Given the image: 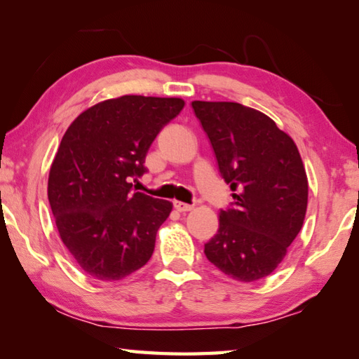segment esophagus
<instances>
[{
	"label": "esophagus",
	"instance_id": "obj_1",
	"mask_svg": "<svg viewBox=\"0 0 359 359\" xmlns=\"http://www.w3.org/2000/svg\"><path fill=\"white\" fill-rule=\"evenodd\" d=\"M174 208L177 212H190V210H193L191 204H187V203H182V201H174Z\"/></svg>",
	"mask_w": 359,
	"mask_h": 359
}]
</instances>
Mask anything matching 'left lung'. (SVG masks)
<instances>
[{
  "instance_id": "obj_1",
  "label": "left lung",
  "mask_w": 359,
  "mask_h": 359,
  "mask_svg": "<svg viewBox=\"0 0 359 359\" xmlns=\"http://www.w3.org/2000/svg\"><path fill=\"white\" fill-rule=\"evenodd\" d=\"M214 147L233 208L220 210L208 259L239 282L272 274L302 228L309 182L299 150L276 121L229 101H193Z\"/></svg>"
}]
</instances>
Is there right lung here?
<instances>
[{
	"label": "right lung",
	"instance_id": "1",
	"mask_svg": "<svg viewBox=\"0 0 359 359\" xmlns=\"http://www.w3.org/2000/svg\"><path fill=\"white\" fill-rule=\"evenodd\" d=\"M182 98L125 95L88 107L60 142L47 196L65 247L90 277L121 280L147 264L172 203L133 191L145 155Z\"/></svg>",
	"mask_w": 359,
	"mask_h": 359
}]
</instances>
